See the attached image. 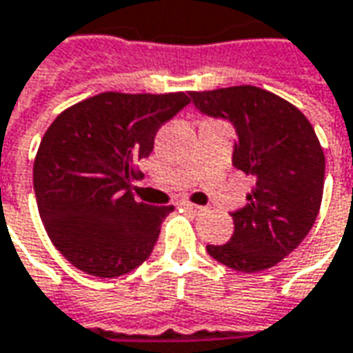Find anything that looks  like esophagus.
I'll use <instances>...</instances> for the list:
<instances>
[{
    "mask_svg": "<svg viewBox=\"0 0 353 353\" xmlns=\"http://www.w3.org/2000/svg\"><path fill=\"white\" fill-rule=\"evenodd\" d=\"M177 207H181V209H185V211H191V213H199L201 211L199 205H193V203H189V201L185 199L177 201Z\"/></svg>",
    "mask_w": 353,
    "mask_h": 353,
    "instance_id": "esophagus-1",
    "label": "esophagus"
}]
</instances>
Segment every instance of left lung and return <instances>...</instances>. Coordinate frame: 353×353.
Returning <instances> with one entry per match:
<instances>
[{
  "instance_id": "1",
  "label": "left lung",
  "mask_w": 353,
  "mask_h": 353,
  "mask_svg": "<svg viewBox=\"0 0 353 353\" xmlns=\"http://www.w3.org/2000/svg\"><path fill=\"white\" fill-rule=\"evenodd\" d=\"M203 115L236 128L232 165L254 177L248 203L232 214L228 244L207 252L230 270L274 268L309 234L321 209L324 154L297 107L254 85L189 93Z\"/></svg>"
}]
</instances>
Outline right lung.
Returning <instances> with one entry per match:
<instances>
[{
    "mask_svg": "<svg viewBox=\"0 0 353 353\" xmlns=\"http://www.w3.org/2000/svg\"><path fill=\"white\" fill-rule=\"evenodd\" d=\"M185 93H99L66 109L44 132L32 168L39 213L58 252L95 277H119L152 254L174 207L137 203L134 164Z\"/></svg>",
    "mask_w": 353,
    "mask_h": 353,
    "instance_id": "1",
    "label": "right lung"
}]
</instances>
